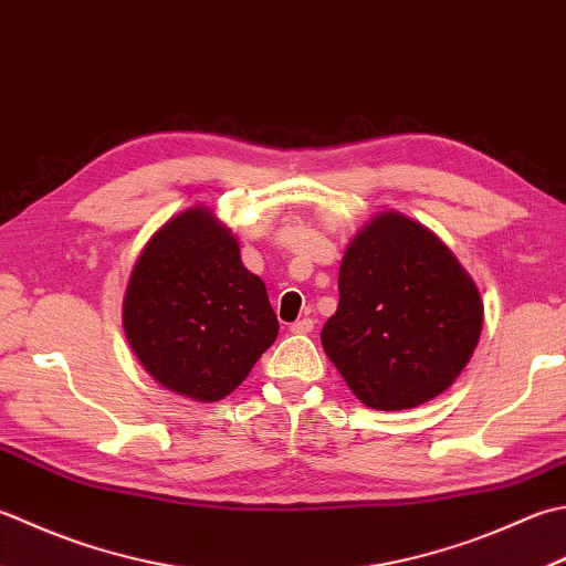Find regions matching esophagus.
Listing matches in <instances>:
<instances>
[{"mask_svg": "<svg viewBox=\"0 0 566 566\" xmlns=\"http://www.w3.org/2000/svg\"><path fill=\"white\" fill-rule=\"evenodd\" d=\"M290 331H292V334H298V336L312 334V331H314V318H298V321H294V324L290 326Z\"/></svg>", "mask_w": 566, "mask_h": 566, "instance_id": "esophagus-1", "label": "esophagus"}]
</instances>
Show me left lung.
<instances>
[{"mask_svg": "<svg viewBox=\"0 0 566 566\" xmlns=\"http://www.w3.org/2000/svg\"><path fill=\"white\" fill-rule=\"evenodd\" d=\"M338 294L321 343L353 395L373 409L434 400L479 346L483 302L473 280L434 232L395 210L350 240Z\"/></svg>", "mask_w": 566, "mask_h": 566, "instance_id": "8db88e82", "label": "left lung"}]
</instances>
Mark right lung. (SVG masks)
Instances as JSON below:
<instances>
[{"label": "right lung", "instance_id": "add662e5", "mask_svg": "<svg viewBox=\"0 0 566 566\" xmlns=\"http://www.w3.org/2000/svg\"><path fill=\"white\" fill-rule=\"evenodd\" d=\"M122 324L144 370L198 402L235 390L280 334L268 286L242 268L235 235L201 206L144 245Z\"/></svg>", "mask_w": 566, "mask_h": 566}]
</instances>
